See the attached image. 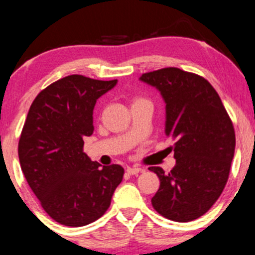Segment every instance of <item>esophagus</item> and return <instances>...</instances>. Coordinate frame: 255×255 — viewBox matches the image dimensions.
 Segmentation results:
<instances>
[{"mask_svg": "<svg viewBox=\"0 0 255 255\" xmlns=\"http://www.w3.org/2000/svg\"><path fill=\"white\" fill-rule=\"evenodd\" d=\"M142 168H127V173L129 174V175H137V174L142 173Z\"/></svg>", "mask_w": 255, "mask_h": 255, "instance_id": "obj_1", "label": "esophagus"}]
</instances>
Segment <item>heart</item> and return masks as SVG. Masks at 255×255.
<instances>
[{"mask_svg": "<svg viewBox=\"0 0 255 255\" xmlns=\"http://www.w3.org/2000/svg\"><path fill=\"white\" fill-rule=\"evenodd\" d=\"M142 100H143V99H135V100H134V101H133V102H137V101H142Z\"/></svg>", "mask_w": 255, "mask_h": 255, "instance_id": "1", "label": "heart"}]
</instances>
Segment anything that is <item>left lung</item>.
I'll return each mask as SVG.
<instances>
[{
	"label": "left lung",
	"mask_w": 255,
	"mask_h": 255,
	"mask_svg": "<svg viewBox=\"0 0 255 255\" xmlns=\"http://www.w3.org/2000/svg\"><path fill=\"white\" fill-rule=\"evenodd\" d=\"M166 104L165 133L174 140L176 165L169 173L150 166L160 180L154 210L175 222L201 217L222 194L235 155L236 134L212 85L197 74L164 68L143 74Z\"/></svg>",
	"instance_id": "8db88e82"
}]
</instances>
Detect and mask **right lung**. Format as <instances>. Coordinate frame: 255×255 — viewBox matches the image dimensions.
Here are the masks:
<instances>
[{"mask_svg":"<svg viewBox=\"0 0 255 255\" xmlns=\"http://www.w3.org/2000/svg\"><path fill=\"white\" fill-rule=\"evenodd\" d=\"M117 80L69 75L37 95L25 118L18 156L28 185L55 222L81 227L105 215L125 170L101 168L84 153L94 133L96 100Z\"/></svg>","mask_w":255,"mask_h":255,"instance_id":"obj_1","label":"right lung"}]
</instances>
